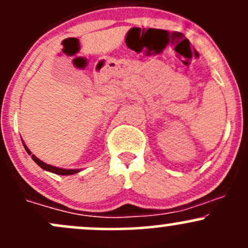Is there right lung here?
I'll return each instance as SVG.
<instances>
[{"mask_svg": "<svg viewBox=\"0 0 248 248\" xmlns=\"http://www.w3.org/2000/svg\"><path fill=\"white\" fill-rule=\"evenodd\" d=\"M22 144H23V146H25V148H26V151H27L28 155H30L31 157H32L33 160H34L35 163L38 164V165L40 166L41 169H43V170L52 172V173H56V174H61V176H70V174L78 173V172L80 171L79 169H62V168H56V166L49 165V164L44 163L43 160H40V159L36 158L34 155H32V152H31V151L28 150V147L25 145V142H22Z\"/></svg>", "mask_w": 248, "mask_h": 248, "instance_id": "right-lung-1", "label": "right lung"}]
</instances>
